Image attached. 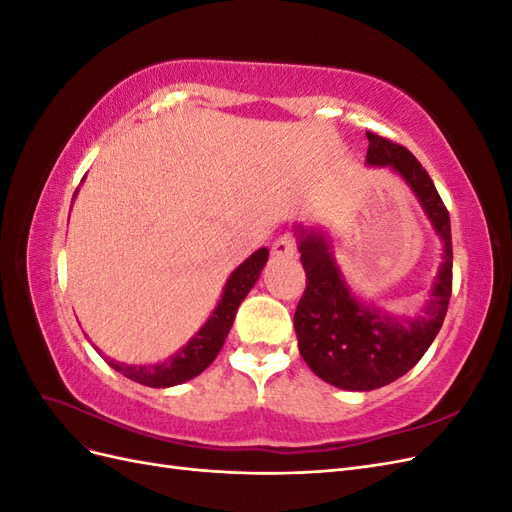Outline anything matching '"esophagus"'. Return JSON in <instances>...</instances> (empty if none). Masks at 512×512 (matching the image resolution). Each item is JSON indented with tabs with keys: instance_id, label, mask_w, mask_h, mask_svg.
I'll use <instances>...</instances> for the list:
<instances>
[{
	"instance_id": "1",
	"label": "esophagus",
	"mask_w": 512,
	"mask_h": 512,
	"mask_svg": "<svg viewBox=\"0 0 512 512\" xmlns=\"http://www.w3.org/2000/svg\"><path fill=\"white\" fill-rule=\"evenodd\" d=\"M271 252L275 258H292L294 252H297V241H294L292 235H282L273 243Z\"/></svg>"
}]
</instances>
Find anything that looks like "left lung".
<instances>
[{"label": "left lung", "mask_w": 512, "mask_h": 512, "mask_svg": "<svg viewBox=\"0 0 512 512\" xmlns=\"http://www.w3.org/2000/svg\"><path fill=\"white\" fill-rule=\"evenodd\" d=\"M367 141L365 164L391 168L406 181L442 241V262L414 316L389 314L356 297L327 232L303 224L292 228L307 275L294 312L299 352L320 380L344 391H374L408 374L436 339L453 288L451 220L436 185L406 147L371 132Z\"/></svg>", "instance_id": "1"}]
</instances>
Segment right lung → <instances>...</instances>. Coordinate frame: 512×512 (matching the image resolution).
<instances>
[{
  "instance_id": "1",
  "label": "right lung",
  "mask_w": 512,
  "mask_h": 512,
  "mask_svg": "<svg viewBox=\"0 0 512 512\" xmlns=\"http://www.w3.org/2000/svg\"><path fill=\"white\" fill-rule=\"evenodd\" d=\"M79 192V190H76ZM76 196V194H74ZM74 200V198H72ZM269 260V250L267 247H260L250 258H245L241 265L230 273L222 288V297L215 305L211 316L205 320L203 327H200L194 337H190V342L181 346L175 354H170L168 359L160 363H149V365H128V363H119L111 356H104L98 350L100 356H104V361L111 365L119 374L126 378L151 386V389H168V386H177L196 378L215 361V356L220 354L224 339L228 337V331L235 322L237 309L241 301L247 297V292L254 288L258 282V277L265 269Z\"/></svg>"
}]
</instances>
